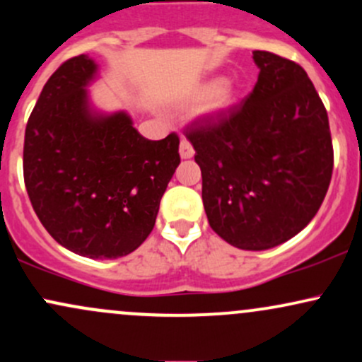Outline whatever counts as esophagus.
I'll return each mask as SVG.
<instances>
[{
  "label": "esophagus",
  "mask_w": 362,
  "mask_h": 362,
  "mask_svg": "<svg viewBox=\"0 0 362 362\" xmlns=\"http://www.w3.org/2000/svg\"><path fill=\"white\" fill-rule=\"evenodd\" d=\"M178 153H180L182 160H189V158L194 156V148L192 144L185 137L180 139V148H178Z\"/></svg>",
  "instance_id": "obj_1"
}]
</instances>
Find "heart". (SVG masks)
<instances>
[{"instance_id": "1", "label": "heart", "mask_w": 362, "mask_h": 362, "mask_svg": "<svg viewBox=\"0 0 362 362\" xmlns=\"http://www.w3.org/2000/svg\"><path fill=\"white\" fill-rule=\"evenodd\" d=\"M196 98H204L199 105L197 113L201 117L213 118L218 115H223L235 105L237 101V86L233 81L228 78H209V81L202 82L201 86L196 87L194 90Z\"/></svg>"}]
</instances>
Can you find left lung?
<instances>
[{"label":"left lung","instance_id":"8db88e82","mask_svg":"<svg viewBox=\"0 0 362 362\" xmlns=\"http://www.w3.org/2000/svg\"><path fill=\"white\" fill-rule=\"evenodd\" d=\"M252 93L185 137L202 175V202L221 239L244 251L284 244L315 218L332 180L328 115L300 65L254 51Z\"/></svg>","mask_w":362,"mask_h":362}]
</instances>
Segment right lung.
Returning <instances> with one entry per match:
<instances>
[{
	"mask_svg": "<svg viewBox=\"0 0 362 362\" xmlns=\"http://www.w3.org/2000/svg\"><path fill=\"white\" fill-rule=\"evenodd\" d=\"M99 65L87 54L63 63L27 122L23 178L49 235L90 259L134 252L153 230L180 163L178 137H142L125 110L94 106Z\"/></svg>",
	"mask_w": 362,
	"mask_h": 362,
	"instance_id": "right-lung-1",
	"label": "right lung"
}]
</instances>
